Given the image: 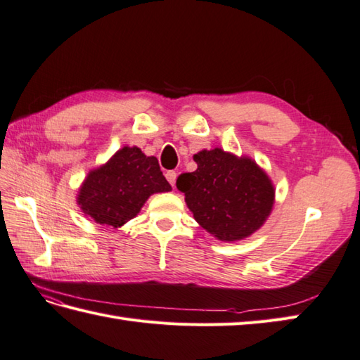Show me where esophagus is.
Wrapping results in <instances>:
<instances>
[{
  "label": "esophagus",
  "instance_id": "obj_1",
  "mask_svg": "<svg viewBox=\"0 0 360 360\" xmlns=\"http://www.w3.org/2000/svg\"><path fill=\"white\" fill-rule=\"evenodd\" d=\"M166 179H167V181L171 183V186L174 188L175 186V180H177V172H175V171H167L166 172Z\"/></svg>",
  "mask_w": 360,
  "mask_h": 360
}]
</instances>
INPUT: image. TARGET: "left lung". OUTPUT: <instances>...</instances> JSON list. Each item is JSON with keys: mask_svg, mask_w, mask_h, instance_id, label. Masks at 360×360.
I'll use <instances>...</instances> for the list:
<instances>
[{"mask_svg": "<svg viewBox=\"0 0 360 360\" xmlns=\"http://www.w3.org/2000/svg\"><path fill=\"white\" fill-rule=\"evenodd\" d=\"M197 169L180 174L195 221L221 242H237L263 226L276 200L268 174L251 157H237L220 148L194 154Z\"/></svg>", "mask_w": 360, "mask_h": 360, "instance_id": "8db88e82", "label": "left lung"}]
</instances>
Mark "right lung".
Listing matches in <instances>:
<instances>
[{"label": "right lung", "instance_id": "1", "mask_svg": "<svg viewBox=\"0 0 360 360\" xmlns=\"http://www.w3.org/2000/svg\"><path fill=\"white\" fill-rule=\"evenodd\" d=\"M171 189L155 157L123 146L86 175L77 203L95 223L115 229L134 219L150 195Z\"/></svg>", "mask_w": 360, "mask_h": 360}]
</instances>
